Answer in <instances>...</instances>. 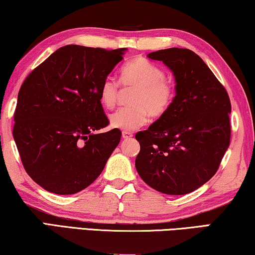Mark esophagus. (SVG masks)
<instances>
[{"label": "esophagus", "instance_id": "1", "mask_svg": "<svg viewBox=\"0 0 255 255\" xmlns=\"http://www.w3.org/2000/svg\"><path fill=\"white\" fill-rule=\"evenodd\" d=\"M132 132L130 131H123V138H125V139H127V138H130L132 137Z\"/></svg>", "mask_w": 255, "mask_h": 255}]
</instances>
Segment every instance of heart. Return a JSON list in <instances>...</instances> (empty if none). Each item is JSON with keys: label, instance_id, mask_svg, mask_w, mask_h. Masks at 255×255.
Wrapping results in <instances>:
<instances>
[{"label": "heart", "instance_id": "1", "mask_svg": "<svg viewBox=\"0 0 255 255\" xmlns=\"http://www.w3.org/2000/svg\"><path fill=\"white\" fill-rule=\"evenodd\" d=\"M165 71L145 58H136L123 67L120 82L124 88H135L129 103L110 116L112 127L130 131L148 122L149 115L155 119L165 116L175 99V85L165 77ZM100 102L108 110L114 109L119 98L118 82L107 77L99 90Z\"/></svg>", "mask_w": 255, "mask_h": 255}]
</instances>
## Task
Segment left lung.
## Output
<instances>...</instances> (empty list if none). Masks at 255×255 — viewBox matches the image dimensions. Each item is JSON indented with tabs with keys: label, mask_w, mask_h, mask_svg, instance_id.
Here are the masks:
<instances>
[{
	"label": "left lung",
	"mask_w": 255,
	"mask_h": 255,
	"mask_svg": "<svg viewBox=\"0 0 255 255\" xmlns=\"http://www.w3.org/2000/svg\"><path fill=\"white\" fill-rule=\"evenodd\" d=\"M173 72L176 96L169 112L136 133V170L145 183L166 195H185L217 172L231 141V100L199 56L187 48L153 51Z\"/></svg>",
	"instance_id": "left-lung-1"
}]
</instances>
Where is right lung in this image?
Returning <instances> with one entry per match:
<instances>
[{
  "mask_svg": "<svg viewBox=\"0 0 255 255\" xmlns=\"http://www.w3.org/2000/svg\"><path fill=\"white\" fill-rule=\"evenodd\" d=\"M126 48L64 46L27 76L14 111L13 138L34 182L56 195L89 187L117 147L122 131L107 127L101 83Z\"/></svg>",
  "mask_w": 255,
  "mask_h": 255,
  "instance_id": "1",
  "label": "right lung"
}]
</instances>
